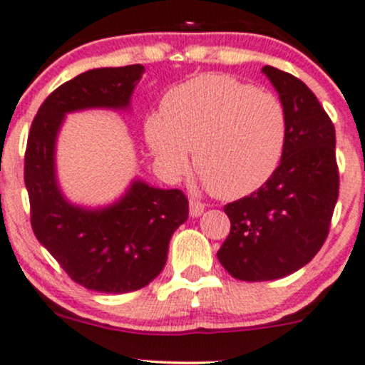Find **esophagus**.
Returning <instances> with one entry per match:
<instances>
[{"label":"esophagus","instance_id":"34e87169","mask_svg":"<svg viewBox=\"0 0 365 365\" xmlns=\"http://www.w3.org/2000/svg\"><path fill=\"white\" fill-rule=\"evenodd\" d=\"M203 211H205V203H201V201L197 200H190V215L192 218L203 215Z\"/></svg>","mask_w":365,"mask_h":365}]
</instances>
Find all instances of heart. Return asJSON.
<instances>
[{
	"mask_svg": "<svg viewBox=\"0 0 365 365\" xmlns=\"http://www.w3.org/2000/svg\"><path fill=\"white\" fill-rule=\"evenodd\" d=\"M145 142L170 181L190 169V152L215 195L237 200L262 187L284 155L287 120L271 93L222 74H205L174 88L164 116L148 115Z\"/></svg>",
	"mask_w": 365,
	"mask_h": 365,
	"instance_id": "1",
	"label": "heart"
}]
</instances>
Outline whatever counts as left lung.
I'll return each instance as SVG.
<instances>
[{"mask_svg":"<svg viewBox=\"0 0 365 365\" xmlns=\"http://www.w3.org/2000/svg\"><path fill=\"white\" fill-rule=\"evenodd\" d=\"M287 120L281 164L252 195L225 205L230 235L220 264L240 281H274L307 265L327 240L339 197L335 127L312 89L264 66Z\"/></svg>","mask_w":365,"mask_h":365,"instance_id":"1","label":"left lung"}]
</instances>
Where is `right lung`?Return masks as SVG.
I'll return each mask as SVG.
<instances>
[{"instance_id": "add662e5", "label": "right lung", "mask_w": 365, "mask_h": 365, "mask_svg": "<svg viewBox=\"0 0 365 365\" xmlns=\"http://www.w3.org/2000/svg\"><path fill=\"white\" fill-rule=\"evenodd\" d=\"M140 64L101 67L58 86L40 106L25 152L31 228L61 267L91 291L123 294L147 286L168 260L169 240L187 220L179 190L133 179L111 205L71 203L57 181L56 145L66 115L83 110H130Z\"/></svg>"}]
</instances>
